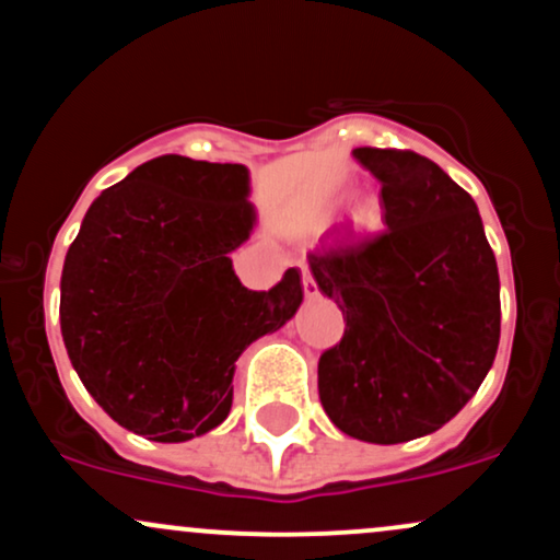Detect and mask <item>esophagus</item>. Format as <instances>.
I'll return each mask as SVG.
<instances>
[{"mask_svg":"<svg viewBox=\"0 0 560 560\" xmlns=\"http://www.w3.org/2000/svg\"><path fill=\"white\" fill-rule=\"evenodd\" d=\"M303 292H305V298H308V300L318 298V284L313 281L311 273H303Z\"/></svg>","mask_w":560,"mask_h":560,"instance_id":"1","label":"esophagus"}]
</instances>
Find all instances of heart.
Returning <instances> with one entry per match:
<instances>
[{"mask_svg": "<svg viewBox=\"0 0 560 560\" xmlns=\"http://www.w3.org/2000/svg\"><path fill=\"white\" fill-rule=\"evenodd\" d=\"M350 223L355 225V231H372L380 223V207L377 201L370 196H359V199L350 205Z\"/></svg>", "mask_w": 560, "mask_h": 560, "instance_id": "heart-1", "label": "heart"}]
</instances>
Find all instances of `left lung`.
Masks as SVG:
<instances>
[{
	"mask_svg": "<svg viewBox=\"0 0 560 560\" xmlns=\"http://www.w3.org/2000/svg\"><path fill=\"white\" fill-rule=\"evenodd\" d=\"M380 180L385 229L308 255L346 331L318 359V398L342 433L401 444L452 420L494 364L500 273L465 188L415 151L355 149Z\"/></svg>",
	"mask_w": 560,
	"mask_h": 560,
	"instance_id": "obj_1",
	"label": "left lung"
}]
</instances>
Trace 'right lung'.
I'll use <instances>...</instances> for the list:
<instances>
[{
  "instance_id": "add662e5",
  "label": "right lung",
  "mask_w": 560,
  "mask_h": 560,
  "mask_svg": "<svg viewBox=\"0 0 560 560\" xmlns=\"http://www.w3.org/2000/svg\"><path fill=\"white\" fill-rule=\"evenodd\" d=\"M244 164L156 156L92 201L66 252L60 331L84 388L110 420L162 444L229 417L249 342L303 303L300 270L268 292L233 273L255 229Z\"/></svg>"
}]
</instances>
